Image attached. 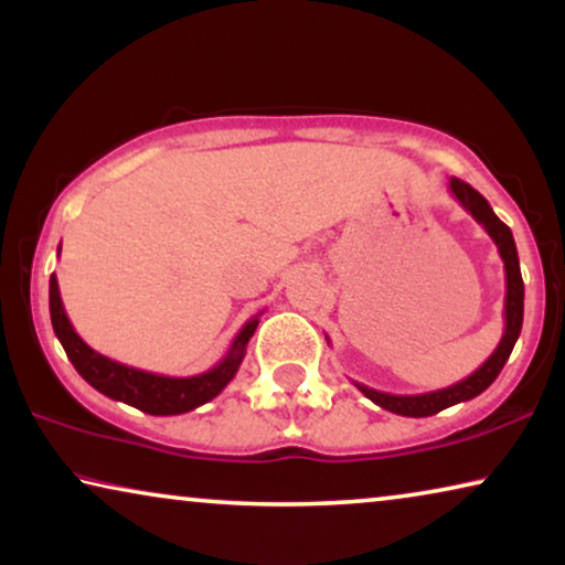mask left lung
<instances>
[{
  "label": "left lung",
  "mask_w": 565,
  "mask_h": 565,
  "mask_svg": "<svg viewBox=\"0 0 565 565\" xmlns=\"http://www.w3.org/2000/svg\"><path fill=\"white\" fill-rule=\"evenodd\" d=\"M448 189L463 210L471 214V217L479 222V225L487 230L491 241H494L499 256L504 260V279H507V297H504V335L499 340V345L494 348V353L483 361L479 369H476L471 376H466L458 384L438 388V392H427V394H412V396H399V394H386V392H376V388H369L355 381L359 392H363L373 404H379L381 409L394 412V415L402 417H430L438 415V412L452 407V404L468 402L473 396H479L481 392L494 384V379L499 376V371L504 369L507 359H510L514 343H518L520 330H522V312H524V284H522V274H520V258H518V245H514L512 230L504 225L502 220L497 217L494 210H491L489 202L476 192L473 186H468L466 181H460L452 177L448 181Z\"/></svg>",
  "instance_id": "1"
}]
</instances>
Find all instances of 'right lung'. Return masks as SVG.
I'll return each mask as SVG.
<instances>
[{
	"label": "right lung",
	"instance_id": "add662e5",
	"mask_svg": "<svg viewBox=\"0 0 565 565\" xmlns=\"http://www.w3.org/2000/svg\"><path fill=\"white\" fill-rule=\"evenodd\" d=\"M61 253V248H58ZM51 322L55 338L61 340L63 351H66L68 361L74 363V369L82 373L86 384H92L99 394L109 396L115 402H125L130 407L146 412V415L156 417H169V415H184L202 407L210 399H214L222 388H225L233 376L241 369L245 359V348H248L253 332L258 328V317H250L237 332L233 345L225 353L217 365H212L210 371L196 373V376H161V373H150L132 369L120 361L107 359L84 343L78 338V332L71 324L66 309H63L58 279L55 274L51 276Z\"/></svg>",
	"mask_w": 565,
	"mask_h": 565
}]
</instances>
